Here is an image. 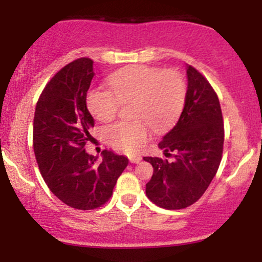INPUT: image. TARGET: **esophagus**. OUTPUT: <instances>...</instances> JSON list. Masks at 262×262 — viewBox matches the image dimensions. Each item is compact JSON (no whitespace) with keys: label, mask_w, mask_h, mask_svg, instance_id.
Instances as JSON below:
<instances>
[{"label":"esophagus","mask_w":262,"mask_h":262,"mask_svg":"<svg viewBox=\"0 0 262 262\" xmlns=\"http://www.w3.org/2000/svg\"><path fill=\"white\" fill-rule=\"evenodd\" d=\"M141 161V156H132L130 162L132 164H138V162Z\"/></svg>","instance_id":"esophagus-1"}]
</instances>
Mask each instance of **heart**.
Instances as JSON below:
<instances>
[{
    "label": "heart",
    "mask_w": 262,
    "mask_h": 262,
    "mask_svg": "<svg viewBox=\"0 0 262 262\" xmlns=\"http://www.w3.org/2000/svg\"><path fill=\"white\" fill-rule=\"evenodd\" d=\"M112 91L91 89L87 108L96 119L114 118L121 103L130 104L134 121L117 122L104 128L110 145L133 154L149 138V124L156 130L169 127L181 113L186 98V83L175 70L162 71L150 66H133L110 77Z\"/></svg>",
    "instance_id": "obj_1"
}]
</instances>
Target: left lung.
<instances>
[{
	"mask_svg": "<svg viewBox=\"0 0 262 262\" xmlns=\"http://www.w3.org/2000/svg\"><path fill=\"white\" fill-rule=\"evenodd\" d=\"M187 92L179 121L159 143L165 156H145L154 167L146 196L165 209L197 202L217 173L224 144V124L217 93L194 68L187 65Z\"/></svg>",
	"mask_w": 262,
	"mask_h": 262,
	"instance_id": "left-lung-1",
	"label": "left lung"
}]
</instances>
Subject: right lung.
I'll list each match as a JSON object with an SVG mask.
<instances>
[{"label":"right lung","mask_w":262,"mask_h":262,"mask_svg":"<svg viewBox=\"0 0 262 262\" xmlns=\"http://www.w3.org/2000/svg\"><path fill=\"white\" fill-rule=\"evenodd\" d=\"M93 76L89 58L64 66L41 92L33 123V148L45 183L61 202L83 210L110 200L129 161L108 150L98 160L83 149L93 127L86 106Z\"/></svg>","instance_id":"obj_1"}]
</instances>
